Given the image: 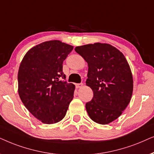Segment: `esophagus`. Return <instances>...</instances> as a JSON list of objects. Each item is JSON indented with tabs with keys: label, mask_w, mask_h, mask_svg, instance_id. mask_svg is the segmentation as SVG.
<instances>
[{
	"label": "esophagus",
	"mask_w": 154,
	"mask_h": 154,
	"mask_svg": "<svg viewBox=\"0 0 154 154\" xmlns=\"http://www.w3.org/2000/svg\"><path fill=\"white\" fill-rule=\"evenodd\" d=\"M83 86V83H78V84H75V87L77 88V89H78V88H81Z\"/></svg>",
	"instance_id": "34e87169"
}]
</instances>
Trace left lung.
<instances>
[{"label":"left lung","mask_w":154,"mask_h":154,"mask_svg":"<svg viewBox=\"0 0 154 154\" xmlns=\"http://www.w3.org/2000/svg\"><path fill=\"white\" fill-rule=\"evenodd\" d=\"M75 50L89 67L86 84L94 96L86 103L88 115L98 124L110 123L130 103L133 91L130 65L118 49L108 44L84 45Z\"/></svg>","instance_id":"1"}]
</instances>
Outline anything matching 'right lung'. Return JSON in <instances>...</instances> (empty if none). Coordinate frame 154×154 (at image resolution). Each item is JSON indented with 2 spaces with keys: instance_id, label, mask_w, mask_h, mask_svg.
<instances>
[{
  "instance_id": "right-lung-1",
  "label": "right lung",
  "mask_w": 154,
  "mask_h": 154,
  "mask_svg": "<svg viewBox=\"0 0 154 154\" xmlns=\"http://www.w3.org/2000/svg\"><path fill=\"white\" fill-rule=\"evenodd\" d=\"M73 46L60 41L43 42L30 49L20 63L18 93L33 116L45 124L64 118L73 98L75 85L67 83L63 63Z\"/></svg>"
}]
</instances>
